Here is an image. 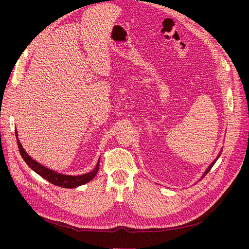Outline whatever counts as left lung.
<instances>
[{
	"mask_svg": "<svg viewBox=\"0 0 249 249\" xmlns=\"http://www.w3.org/2000/svg\"><path fill=\"white\" fill-rule=\"evenodd\" d=\"M219 156H220V154H219V155H218V158H219ZM218 158H217V159H218ZM217 159H216V160H214V161H213V162H212V163H211V165H210V166H209V167H208V168H207V171H206V172H205V174H204V176H203V178H204V177H205V176H206V175H207V174H208V173H209V172H210V169H211V168H212V166H213V165H214V163H215V162H216V161H217Z\"/></svg>",
	"mask_w": 249,
	"mask_h": 249,
	"instance_id": "left-lung-1",
	"label": "left lung"
}]
</instances>
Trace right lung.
<instances>
[{"label": "right lung", "mask_w": 249, "mask_h": 249, "mask_svg": "<svg viewBox=\"0 0 249 249\" xmlns=\"http://www.w3.org/2000/svg\"><path fill=\"white\" fill-rule=\"evenodd\" d=\"M16 137L18 139V135H17V131H16ZM18 143V148L20 151V154L23 158V160H25V162L28 164V166L30 168H32L35 173H37L39 176H41L43 178H45L46 180H48L51 184H53L55 186L61 187V188H75L78 186H82L84 184H87L89 180L93 179L95 178V176L97 175L98 171H99V163L100 160L98 161L97 166L95 167V169H93L90 173L83 175V176H77V177H72V176H65V175H61V174H57L52 169H49L43 165H41L40 163H38L37 161L33 160L32 158L27 154L24 150V148L22 147L21 143L19 142V140L17 141Z\"/></svg>", "instance_id": "1"}]
</instances>
